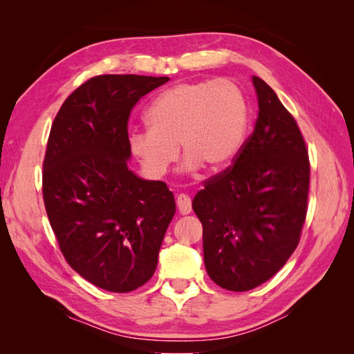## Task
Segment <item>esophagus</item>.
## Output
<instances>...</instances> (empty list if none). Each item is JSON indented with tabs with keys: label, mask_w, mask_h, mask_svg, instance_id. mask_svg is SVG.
Here are the masks:
<instances>
[{
	"label": "esophagus",
	"mask_w": 354,
	"mask_h": 354,
	"mask_svg": "<svg viewBox=\"0 0 354 354\" xmlns=\"http://www.w3.org/2000/svg\"><path fill=\"white\" fill-rule=\"evenodd\" d=\"M176 204H178V209L181 214H190L192 213V199L187 194L181 193L176 196Z\"/></svg>",
	"instance_id": "esophagus-1"
}]
</instances>
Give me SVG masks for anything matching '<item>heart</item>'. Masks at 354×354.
I'll return each instance as SVG.
<instances>
[{
    "mask_svg": "<svg viewBox=\"0 0 354 354\" xmlns=\"http://www.w3.org/2000/svg\"><path fill=\"white\" fill-rule=\"evenodd\" d=\"M149 129L129 135V147L152 178L162 176L178 156V142L187 155V171H217L239 152L248 126V104L230 80L183 82L160 95L146 109Z\"/></svg>",
    "mask_w": 354,
    "mask_h": 354,
    "instance_id": "obj_1",
    "label": "heart"
}]
</instances>
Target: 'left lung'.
Returning <instances> with one entry per match:
<instances>
[{
  "label": "left lung",
  "instance_id": "left-lung-1",
  "mask_svg": "<svg viewBox=\"0 0 354 354\" xmlns=\"http://www.w3.org/2000/svg\"><path fill=\"white\" fill-rule=\"evenodd\" d=\"M259 117L234 164L204 183L193 199L202 223L209 278L251 290L280 270L301 237L310 164L295 118L274 89L252 77Z\"/></svg>",
  "mask_w": 354,
  "mask_h": 354
}]
</instances>
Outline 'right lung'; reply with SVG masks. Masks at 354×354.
<instances>
[{"mask_svg": "<svg viewBox=\"0 0 354 354\" xmlns=\"http://www.w3.org/2000/svg\"><path fill=\"white\" fill-rule=\"evenodd\" d=\"M169 77L104 74L86 80L59 109L44 158L42 194L68 265L109 292L152 278L175 198L162 181L127 169V122L142 95Z\"/></svg>", "mask_w": 354, "mask_h": 354, "instance_id": "1", "label": "right lung"}]
</instances>
